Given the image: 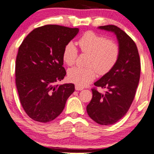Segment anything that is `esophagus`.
Returning a JSON list of instances; mask_svg holds the SVG:
<instances>
[{
    "label": "esophagus",
    "mask_w": 154,
    "mask_h": 154,
    "mask_svg": "<svg viewBox=\"0 0 154 154\" xmlns=\"http://www.w3.org/2000/svg\"><path fill=\"white\" fill-rule=\"evenodd\" d=\"M75 89H76V90H77V91H79V90H82L83 87H79V85H75Z\"/></svg>",
    "instance_id": "1"
}]
</instances>
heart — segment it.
Wrapping results in <instances>:
<instances>
[{
  "instance_id": "heart-1",
  "label": "heart",
  "mask_w": 154,
  "mask_h": 154,
  "mask_svg": "<svg viewBox=\"0 0 154 154\" xmlns=\"http://www.w3.org/2000/svg\"><path fill=\"white\" fill-rule=\"evenodd\" d=\"M78 45L82 53L88 54L87 67H73L68 70V79L72 82L84 87L93 81L97 72L101 75L109 72L117 63L120 48L117 42L113 40L93 32H85L78 40ZM78 50L72 42H69L64 48L63 59L68 66L76 63Z\"/></svg>"
}]
</instances>
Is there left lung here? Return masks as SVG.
<instances>
[{
	"label": "left lung",
	"mask_w": 154,
	"mask_h": 154,
	"mask_svg": "<svg viewBox=\"0 0 154 154\" xmlns=\"http://www.w3.org/2000/svg\"><path fill=\"white\" fill-rule=\"evenodd\" d=\"M100 29L114 32L118 39L120 54L111 70L94 85L105 89L100 93L94 87L92 98L87 106L91 119L101 125L115 124L129 111L135 97L141 73V61L137 45L116 25L100 26Z\"/></svg>",
	"instance_id": "8db88e82"
}]
</instances>
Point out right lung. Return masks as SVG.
<instances>
[{"label":"right lung","instance_id":"add662e5","mask_svg":"<svg viewBox=\"0 0 154 154\" xmlns=\"http://www.w3.org/2000/svg\"><path fill=\"white\" fill-rule=\"evenodd\" d=\"M78 28L46 25L34 29L19 47L15 84L23 109L30 118L47 123L61 114L75 91L74 84L56 85L63 79V52Z\"/></svg>","mask_w":154,"mask_h":154}]
</instances>
